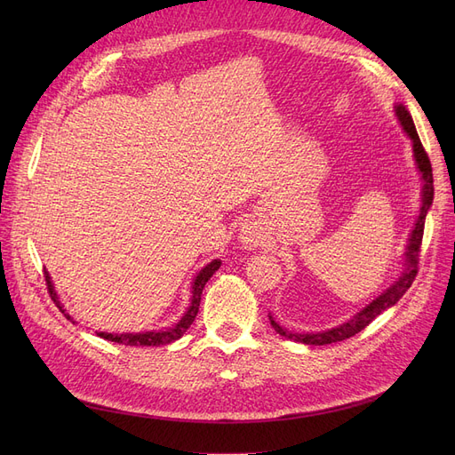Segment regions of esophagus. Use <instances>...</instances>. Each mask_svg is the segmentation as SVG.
<instances>
[{
  "label": "esophagus",
  "mask_w": 455,
  "mask_h": 455,
  "mask_svg": "<svg viewBox=\"0 0 455 455\" xmlns=\"http://www.w3.org/2000/svg\"><path fill=\"white\" fill-rule=\"evenodd\" d=\"M239 239L241 243L246 246V249H254L261 243V229L256 224L251 222H244L239 233Z\"/></svg>",
  "instance_id": "1"
}]
</instances>
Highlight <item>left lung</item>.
Here are the masks:
<instances>
[{
	"instance_id": "obj_1",
	"label": "left lung",
	"mask_w": 455,
	"mask_h": 455,
	"mask_svg": "<svg viewBox=\"0 0 455 455\" xmlns=\"http://www.w3.org/2000/svg\"><path fill=\"white\" fill-rule=\"evenodd\" d=\"M396 117L401 121V125L404 127L406 134L410 136L411 144H414V157L418 163V169L421 172L423 178V204H421V211L418 216V222L414 231H411L410 241H408V249H406V269L403 273V277L398 279L391 288H387L379 298H376L371 301L370 306H366L361 313H356L351 321L343 323L338 328L332 330H326V332H315V334H292V332H286L283 330L277 323H275L271 316V326L277 330V332L284 338H291L301 343H307V346H328V343H336V341H343L347 339L355 334H359L361 330H364L371 321L376 319V316L389 309L391 306H395L398 299L404 296V292L414 283L416 275H418V264H419V252H421V241H423V228H425V216L427 211H429V206L433 204V196H435V188H433V169H431V161L429 156H427V151L419 140L418 131L414 127V121H411V116L404 106L398 104L396 106Z\"/></svg>"
}]
</instances>
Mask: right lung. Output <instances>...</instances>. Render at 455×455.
Segmentation results:
<instances>
[{
  "mask_svg": "<svg viewBox=\"0 0 455 455\" xmlns=\"http://www.w3.org/2000/svg\"><path fill=\"white\" fill-rule=\"evenodd\" d=\"M220 264L222 261L220 259H214L211 261L209 266L203 267L199 271V275L196 277V283H194V299H191V306L189 309L186 311V315L182 316V321L178 323L176 326L169 328V330H161V332H146V334H106V332H99L100 338L108 339V341H116V343H121V346H167V343L182 338L186 330L191 326V323L196 321V316L199 313V304H201V294H203V288L206 284V281H209L214 271L220 267ZM45 281H47V288H49V294L52 298V301H57L59 309L64 313L66 319H70V315H66V311L60 307L59 299H57V294H54V288H52V283L49 279V275L45 273Z\"/></svg>",
  "mask_w": 455,
  "mask_h": 455,
  "instance_id": "right-lung-1",
  "label": "right lung"
}]
</instances>
